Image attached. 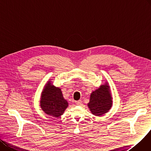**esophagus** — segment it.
Segmentation results:
<instances>
[{"mask_svg":"<svg viewBox=\"0 0 151 151\" xmlns=\"http://www.w3.org/2000/svg\"><path fill=\"white\" fill-rule=\"evenodd\" d=\"M75 103L76 104V105H81V104H82V101H81V100H79V101H75Z\"/></svg>","mask_w":151,"mask_h":151,"instance_id":"34e87169","label":"esophagus"}]
</instances>
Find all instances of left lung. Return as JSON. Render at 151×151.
Listing matches in <instances>:
<instances>
[{
  "mask_svg": "<svg viewBox=\"0 0 151 151\" xmlns=\"http://www.w3.org/2000/svg\"><path fill=\"white\" fill-rule=\"evenodd\" d=\"M112 102L110 86L106 83L92 92L88 107L92 114L99 116L110 110Z\"/></svg>",
  "mask_w": 151,
  "mask_h": 151,
  "instance_id": "obj_1",
  "label": "left lung"
}]
</instances>
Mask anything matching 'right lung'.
I'll list each match as a JSON object with an SVG mask.
<instances>
[{
	"label": "right lung",
	"instance_id": "obj_1",
	"mask_svg": "<svg viewBox=\"0 0 151 151\" xmlns=\"http://www.w3.org/2000/svg\"><path fill=\"white\" fill-rule=\"evenodd\" d=\"M40 106L44 113L49 116L59 117L68 107V103L64 99L60 88L48 81L41 93Z\"/></svg>",
	"mask_w": 151,
	"mask_h": 151
}]
</instances>
